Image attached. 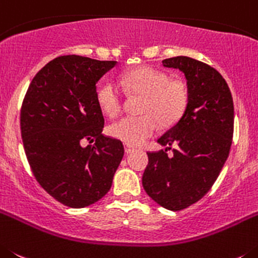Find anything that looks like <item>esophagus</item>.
Instances as JSON below:
<instances>
[{"label":"esophagus","instance_id":"1","mask_svg":"<svg viewBox=\"0 0 258 258\" xmlns=\"http://www.w3.org/2000/svg\"><path fill=\"white\" fill-rule=\"evenodd\" d=\"M135 150V148L134 146H131V145H127V144H124V152L127 153V154H130V153H132Z\"/></svg>","mask_w":258,"mask_h":258}]
</instances>
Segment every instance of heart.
Segmentation results:
<instances>
[{
	"label": "heart",
	"instance_id": "1",
	"mask_svg": "<svg viewBox=\"0 0 258 258\" xmlns=\"http://www.w3.org/2000/svg\"><path fill=\"white\" fill-rule=\"evenodd\" d=\"M115 82H104L96 89V101L108 117H117L123 109L124 97L119 86L128 94L141 96L140 115H127L108 127L112 138L127 145H140L152 138L158 126L171 127L186 112L190 91L186 82L152 67H138L120 74Z\"/></svg>",
	"mask_w": 258,
	"mask_h": 258
}]
</instances>
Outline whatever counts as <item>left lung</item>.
I'll return each instance as SVG.
<instances>
[{"instance_id": "obj_1", "label": "left lung", "mask_w": 258, "mask_h": 258, "mask_svg": "<svg viewBox=\"0 0 258 258\" xmlns=\"http://www.w3.org/2000/svg\"><path fill=\"white\" fill-rule=\"evenodd\" d=\"M162 64L185 74L190 101L182 118L158 139L166 149L148 152L143 186L162 207L180 211L203 198L219 177L233 141L234 103L226 81L206 62L175 56Z\"/></svg>"}]
</instances>
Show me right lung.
I'll use <instances>...</instances> for the list:
<instances>
[{
  "label": "right lung",
  "mask_w": 258,
  "mask_h": 258,
  "mask_svg": "<svg viewBox=\"0 0 258 258\" xmlns=\"http://www.w3.org/2000/svg\"><path fill=\"white\" fill-rule=\"evenodd\" d=\"M117 61L55 57L34 76L22 104L20 131L38 184L60 203L87 207L112 186L124 148L104 136L96 83ZM83 141L94 142L86 148Z\"/></svg>",
  "instance_id": "1"
}]
</instances>
